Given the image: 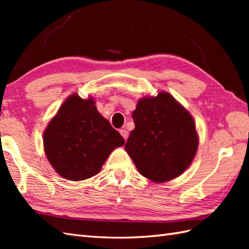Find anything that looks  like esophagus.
Masks as SVG:
<instances>
[{
  "label": "esophagus",
  "mask_w": 249,
  "mask_h": 249,
  "mask_svg": "<svg viewBox=\"0 0 249 249\" xmlns=\"http://www.w3.org/2000/svg\"><path fill=\"white\" fill-rule=\"evenodd\" d=\"M120 133H121L122 137H123L125 141L127 140V138H128V131L127 130H126V129H120Z\"/></svg>",
  "instance_id": "esophagus-1"
}]
</instances>
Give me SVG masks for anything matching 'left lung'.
I'll use <instances>...</instances> for the list:
<instances>
[{"mask_svg":"<svg viewBox=\"0 0 249 249\" xmlns=\"http://www.w3.org/2000/svg\"><path fill=\"white\" fill-rule=\"evenodd\" d=\"M135 129L125 144L138 171L153 182L178 177L198 149L193 116L170 94L143 97L133 113Z\"/></svg>","mask_w":249,"mask_h":249,"instance_id":"8db88e82","label":"left lung"}]
</instances>
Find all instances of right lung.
Listing matches in <instances>:
<instances>
[{
    "mask_svg": "<svg viewBox=\"0 0 249 249\" xmlns=\"http://www.w3.org/2000/svg\"><path fill=\"white\" fill-rule=\"evenodd\" d=\"M123 137L95 107L94 99L68 97L44 133L47 158L64 178L82 181L100 171Z\"/></svg>",
    "mask_w": 249,
    "mask_h": 249,
    "instance_id": "right-lung-1",
    "label": "right lung"
}]
</instances>
